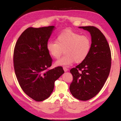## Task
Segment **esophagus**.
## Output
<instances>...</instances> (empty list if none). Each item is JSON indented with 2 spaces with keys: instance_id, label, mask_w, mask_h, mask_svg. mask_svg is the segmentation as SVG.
<instances>
[{
  "instance_id": "34e87169",
  "label": "esophagus",
  "mask_w": 121,
  "mask_h": 121,
  "mask_svg": "<svg viewBox=\"0 0 121 121\" xmlns=\"http://www.w3.org/2000/svg\"><path fill=\"white\" fill-rule=\"evenodd\" d=\"M63 70H64V71H65V72H66V71H67L68 70V69L66 67H63Z\"/></svg>"
}]
</instances>
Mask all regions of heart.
Returning a JSON list of instances; mask_svg holds the SVG:
<instances>
[{
    "label": "heart",
    "instance_id": "b5f03b06",
    "mask_svg": "<svg viewBox=\"0 0 121 121\" xmlns=\"http://www.w3.org/2000/svg\"><path fill=\"white\" fill-rule=\"evenodd\" d=\"M91 46L89 36L67 30L56 37V42H48L46 48L49 54L55 59L60 58L64 51L65 56L56 62V65L59 66L83 62L89 56Z\"/></svg>",
    "mask_w": 121,
    "mask_h": 121
}]
</instances>
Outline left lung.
I'll return each instance as SVG.
<instances>
[{
    "label": "left lung",
    "instance_id": "8db88e82",
    "mask_svg": "<svg viewBox=\"0 0 121 121\" xmlns=\"http://www.w3.org/2000/svg\"><path fill=\"white\" fill-rule=\"evenodd\" d=\"M90 32L92 46L84 61L70 70L73 76L70 91L75 98L86 101L99 92L109 76L111 51L101 31L94 26H80Z\"/></svg>",
    "mask_w": 121,
    "mask_h": 121
}]
</instances>
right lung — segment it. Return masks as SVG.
Masks as SVG:
<instances>
[{
    "instance_id": "1",
    "label": "right lung",
    "mask_w": 121,
    "mask_h": 121,
    "mask_svg": "<svg viewBox=\"0 0 121 121\" xmlns=\"http://www.w3.org/2000/svg\"><path fill=\"white\" fill-rule=\"evenodd\" d=\"M54 28H28L14 48V68L18 82L24 92L36 101L50 97L55 81L65 73L61 66L49 69L53 60L46 45Z\"/></svg>"
}]
</instances>
